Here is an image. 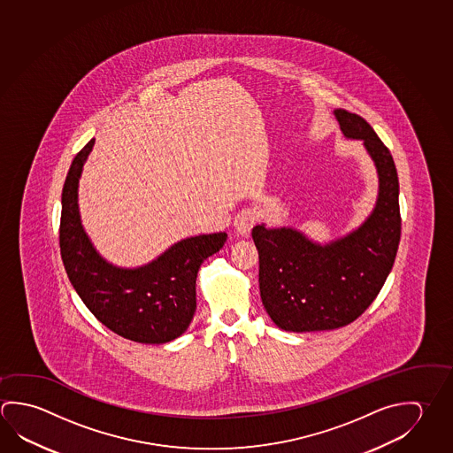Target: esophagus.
<instances>
[{"instance_id": "esophagus-1", "label": "esophagus", "mask_w": 453, "mask_h": 453, "mask_svg": "<svg viewBox=\"0 0 453 453\" xmlns=\"http://www.w3.org/2000/svg\"><path fill=\"white\" fill-rule=\"evenodd\" d=\"M257 211L254 208H243L238 211L235 219H234V227L237 229L240 235H248L251 229H253L254 224L257 223Z\"/></svg>"}]
</instances>
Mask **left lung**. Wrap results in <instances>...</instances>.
I'll return each instance as SVG.
<instances>
[{
    "label": "left lung",
    "instance_id": "1",
    "mask_svg": "<svg viewBox=\"0 0 453 453\" xmlns=\"http://www.w3.org/2000/svg\"><path fill=\"white\" fill-rule=\"evenodd\" d=\"M342 134L361 140L379 176L372 213L347 235L318 243L294 227H253L259 289L272 321L285 331H331L355 321L388 277L401 238L395 160L361 116L334 110Z\"/></svg>",
    "mask_w": 453,
    "mask_h": 453
}]
</instances>
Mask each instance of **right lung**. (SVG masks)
<instances>
[{
	"instance_id": "1",
	"label": "right lung",
	"mask_w": 453,
	"mask_h": 453,
	"mask_svg": "<svg viewBox=\"0 0 453 453\" xmlns=\"http://www.w3.org/2000/svg\"><path fill=\"white\" fill-rule=\"evenodd\" d=\"M94 143L90 140L78 152L62 191L60 254L66 275L86 307L112 333L140 343L175 341L197 307L200 265L223 248L227 234L184 238L134 269L106 261L82 227L78 205L81 173Z\"/></svg>"
}]
</instances>
